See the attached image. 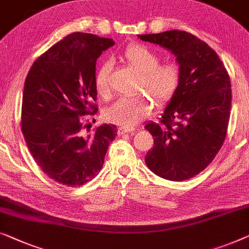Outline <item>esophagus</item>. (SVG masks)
I'll return each mask as SVG.
<instances>
[{
  "label": "esophagus",
  "mask_w": 249,
  "mask_h": 249,
  "mask_svg": "<svg viewBox=\"0 0 249 249\" xmlns=\"http://www.w3.org/2000/svg\"><path fill=\"white\" fill-rule=\"evenodd\" d=\"M136 129L135 128H127V127H120L118 129V135H124V133H129V132H133Z\"/></svg>",
  "instance_id": "esophagus-1"
}]
</instances>
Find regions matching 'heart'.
Masks as SVG:
<instances>
[{
  "instance_id": "obj_1",
  "label": "heart",
  "mask_w": 249,
  "mask_h": 249,
  "mask_svg": "<svg viewBox=\"0 0 249 249\" xmlns=\"http://www.w3.org/2000/svg\"><path fill=\"white\" fill-rule=\"evenodd\" d=\"M119 59L138 73L135 91L143 92L157 106L169 102L178 92L181 83V68L175 62L160 63V58L147 46L131 44L119 53ZM110 63L102 62L96 67L94 83L96 92L106 96L109 93ZM153 102L145 95L119 99L107 107L104 117L107 121L131 128L149 116Z\"/></svg>"
}]
</instances>
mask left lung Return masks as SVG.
<instances>
[{
    "instance_id": "obj_1",
    "label": "left lung",
    "mask_w": 249,
    "mask_h": 249,
    "mask_svg": "<svg viewBox=\"0 0 249 249\" xmlns=\"http://www.w3.org/2000/svg\"><path fill=\"white\" fill-rule=\"evenodd\" d=\"M174 53L181 83L160 121L145 125L154 147L145 161L168 181H184L213 160L225 142L231 107L229 74L217 53L192 34L171 30L138 35Z\"/></svg>"
}]
</instances>
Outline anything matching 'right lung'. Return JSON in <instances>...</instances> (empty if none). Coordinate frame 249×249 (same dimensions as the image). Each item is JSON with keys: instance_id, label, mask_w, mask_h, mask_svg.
Listing matches in <instances>:
<instances>
[{"instance_id": "1", "label": "right lung", "mask_w": 249, "mask_h": 249, "mask_svg": "<svg viewBox=\"0 0 249 249\" xmlns=\"http://www.w3.org/2000/svg\"><path fill=\"white\" fill-rule=\"evenodd\" d=\"M113 45L110 38L73 32L38 57L27 75L21 130L36 163L59 184L94 178L117 136L113 124L89 133L85 118L98 112L96 59Z\"/></svg>"}]
</instances>
